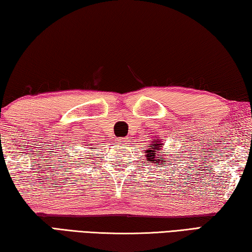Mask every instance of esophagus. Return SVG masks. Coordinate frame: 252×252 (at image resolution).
Masks as SVG:
<instances>
[{
	"label": "esophagus",
	"instance_id": "1",
	"mask_svg": "<svg viewBox=\"0 0 252 252\" xmlns=\"http://www.w3.org/2000/svg\"><path fill=\"white\" fill-rule=\"evenodd\" d=\"M117 141H118L119 143H120V144H125V143L126 142V139H118Z\"/></svg>",
	"mask_w": 252,
	"mask_h": 252
}]
</instances>
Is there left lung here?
<instances>
[{"label":"left lung","mask_w":252,"mask_h":252,"mask_svg":"<svg viewBox=\"0 0 252 252\" xmlns=\"http://www.w3.org/2000/svg\"><path fill=\"white\" fill-rule=\"evenodd\" d=\"M162 148H163V143H162L161 139H157V140H153L150 143V147L147 148L146 150V158H147V161H150L152 162L153 164H158L160 167L162 165L163 162H165L163 159L167 155H162L160 151L162 150ZM165 153V152H164ZM169 153V152H167Z\"/></svg>","instance_id":"8db88e82"}]
</instances>
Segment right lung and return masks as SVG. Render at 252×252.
<instances>
[{"label": "right lung", "instance_id": "1", "mask_svg": "<svg viewBox=\"0 0 252 252\" xmlns=\"http://www.w3.org/2000/svg\"><path fill=\"white\" fill-rule=\"evenodd\" d=\"M87 146H89V144H87Z\"/></svg>", "mask_w": 252, "mask_h": 252}]
</instances>
